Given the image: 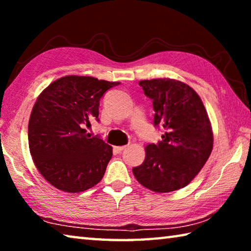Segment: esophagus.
<instances>
[{"mask_svg":"<svg viewBox=\"0 0 251 251\" xmlns=\"http://www.w3.org/2000/svg\"><path fill=\"white\" fill-rule=\"evenodd\" d=\"M126 148V146H116L115 147V151H117V152H122L123 151H124Z\"/></svg>","mask_w":251,"mask_h":251,"instance_id":"obj_1","label":"esophagus"}]
</instances>
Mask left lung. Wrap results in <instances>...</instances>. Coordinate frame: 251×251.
Segmentation results:
<instances>
[{
    "label": "left lung",
    "instance_id": "1",
    "mask_svg": "<svg viewBox=\"0 0 251 251\" xmlns=\"http://www.w3.org/2000/svg\"><path fill=\"white\" fill-rule=\"evenodd\" d=\"M152 100L154 126L161 141L146 146L142 165L133 168L139 184L156 193L180 189L201 172L212 151V131L201 97L192 87L171 78L139 80Z\"/></svg>",
    "mask_w": 251,
    "mask_h": 251
}]
</instances>
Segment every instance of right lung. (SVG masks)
<instances>
[{
	"instance_id": "right-lung-1",
	"label": "right lung",
	"mask_w": 251,
	"mask_h": 251,
	"mask_svg": "<svg viewBox=\"0 0 251 251\" xmlns=\"http://www.w3.org/2000/svg\"><path fill=\"white\" fill-rule=\"evenodd\" d=\"M121 83L69 75L41 93L28 122V146L41 175L66 193L92 188L103 178L112 146L85 126L99 122L100 100Z\"/></svg>"
}]
</instances>
